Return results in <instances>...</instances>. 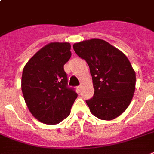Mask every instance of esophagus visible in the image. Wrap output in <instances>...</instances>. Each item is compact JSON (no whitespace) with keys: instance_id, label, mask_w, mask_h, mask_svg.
Wrapping results in <instances>:
<instances>
[{"instance_id":"1","label":"esophagus","mask_w":154,"mask_h":154,"mask_svg":"<svg viewBox=\"0 0 154 154\" xmlns=\"http://www.w3.org/2000/svg\"><path fill=\"white\" fill-rule=\"evenodd\" d=\"M77 89H78V90H80V89H81V85L77 86Z\"/></svg>"}]
</instances>
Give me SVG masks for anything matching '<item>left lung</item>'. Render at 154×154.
<instances>
[{"mask_svg":"<svg viewBox=\"0 0 154 154\" xmlns=\"http://www.w3.org/2000/svg\"><path fill=\"white\" fill-rule=\"evenodd\" d=\"M73 47L92 77L94 96L86 100L91 113L103 120L117 118L130 105L135 90L136 75L130 61L103 39L81 41Z\"/></svg>","mask_w":154,"mask_h":154,"instance_id":"1","label":"left lung"}]
</instances>
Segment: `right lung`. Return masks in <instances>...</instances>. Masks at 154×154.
<instances>
[{
    "label": "right lung",
    "mask_w": 154,
    "mask_h": 154,
    "mask_svg": "<svg viewBox=\"0 0 154 154\" xmlns=\"http://www.w3.org/2000/svg\"><path fill=\"white\" fill-rule=\"evenodd\" d=\"M69 42H51L25 65L21 89L30 112L45 124H57L70 114L77 94L68 87L64 65L71 57Z\"/></svg>",
    "instance_id": "right-lung-1"
}]
</instances>
